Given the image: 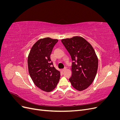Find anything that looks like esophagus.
<instances>
[{"instance_id":"obj_1","label":"esophagus","mask_w":120,"mask_h":120,"mask_svg":"<svg viewBox=\"0 0 120 120\" xmlns=\"http://www.w3.org/2000/svg\"><path fill=\"white\" fill-rule=\"evenodd\" d=\"M66 69H67L66 68H63V69H62V70H61V71H64L65 70H66Z\"/></svg>"}]
</instances>
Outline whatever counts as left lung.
I'll use <instances>...</instances> for the list:
<instances>
[{
    "instance_id": "left-lung-1",
    "label": "left lung",
    "mask_w": 120,
    "mask_h": 120,
    "mask_svg": "<svg viewBox=\"0 0 120 120\" xmlns=\"http://www.w3.org/2000/svg\"><path fill=\"white\" fill-rule=\"evenodd\" d=\"M70 54L72 75L69 79L72 86L79 91L92 84L97 74L98 59L93 46L81 37L61 39Z\"/></svg>"
}]
</instances>
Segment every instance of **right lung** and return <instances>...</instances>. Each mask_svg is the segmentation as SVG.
Instances as JSON below:
<instances>
[{
	"label": "right lung",
	"instance_id": "obj_1",
	"mask_svg": "<svg viewBox=\"0 0 120 120\" xmlns=\"http://www.w3.org/2000/svg\"><path fill=\"white\" fill-rule=\"evenodd\" d=\"M58 39L45 38L39 39L31 49L28 56L29 74L35 86L46 92L57 86L60 72L56 70L50 56Z\"/></svg>",
	"mask_w": 120,
	"mask_h": 120
}]
</instances>
